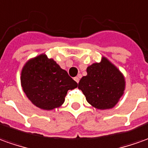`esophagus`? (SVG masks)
<instances>
[{"label":"esophagus","instance_id":"34e87169","mask_svg":"<svg viewBox=\"0 0 148 148\" xmlns=\"http://www.w3.org/2000/svg\"><path fill=\"white\" fill-rule=\"evenodd\" d=\"M80 75H79V76H76V77L74 78V80H76V83H79V81H80Z\"/></svg>","mask_w":148,"mask_h":148}]
</instances>
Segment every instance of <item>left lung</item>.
<instances>
[{"mask_svg":"<svg viewBox=\"0 0 148 148\" xmlns=\"http://www.w3.org/2000/svg\"><path fill=\"white\" fill-rule=\"evenodd\" d=\"M125 87L123 73L106 57H102L100 63L88 66L87 76H83L78 84L88 102L98 110L114 107L123 95Z\"/></svg>","mask_w":148,"mask_h":148,"instance_id":"left-lung-1","label":"left lung"}]
</instances>
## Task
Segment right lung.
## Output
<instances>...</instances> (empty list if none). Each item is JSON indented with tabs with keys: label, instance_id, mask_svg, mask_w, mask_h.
I'll return each instance as SVG.
<instances>
[{
	"label": "right lung",
	"instance_id": "right-lung-1",
	"mask_svg": "<svg viewBox=\"0 0 148 148\" xmlns=\"http://www.w3.org/2000/svg\"><path fill=\"white\" fill-rule=\"evenodd\" d=\"M21 84L29 101L45 110L61 106L68 90L77 87L68 72L45 54L25 63L21 69Z\"/></svg>",
	"mask_w": 148,
	"mask_h": 148
}]
</instances>
